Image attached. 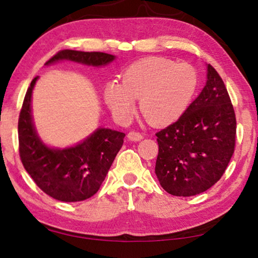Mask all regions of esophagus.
Wrapping results in <instances>:
<instances>
[{
	"instance_id": "1",
	"label": "esophagus",
	"mask_w": 258,
	"mask_h": 258,
	"mask_svg": "<svg viewBox=\"0 0 258 258\" xmlns=\"http://www.w3.org/2000/svg\"><path fill=\"white\" fill-rule=\"evenodd\" d=\"M128 139L130 140V141H141L143 139V135L141 133H139V132H130L129 134H128Z\"/></svg>"
}]
</instances>
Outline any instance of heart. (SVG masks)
Wrapping results in <instances>:
<instances>
[{"mask_svg": "<svg viewBox=\"0 0 258 258\" xmlns=\"http://www.w3.org/2000/svg\"><path fill=\"white\" fill-rule=\"evenodd\" d=\"M200 77L189 63H176L161 56L136 59L121 73V82L104 86L103 97L109 109L119 119H129L140 109L151 124L165 125L177 121L189 108Z\"/></svg>", "mask_w": 258, "mask_h": 258, "instance_id": "heart-1", "label": "heart"}]
</instances>
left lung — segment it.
<instances>
[{
  "label": "left lung",
  "mask_w": 258,
  "mask_h": 258,
  "mask_svg": "<svg viewBox=\"0 0 258 258\" xmlns=\"http://www.w3.org/2000/svg\"><path fill=\"white\" fill-rule=\"evenodd\" d=\"M160 184L174 196H194L224 174L235 151L236 116L223 80L208 64L207 83L177 121L156 134Z\"/></svg>",
  "instance_id": "left-lung-1"
}]
</instances>
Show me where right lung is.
Listing matches in <instances>:
<instances>
[{"label":"right lung","instance_id":"obj_1","mask_svg":"<svg viewBox=\"0 0 258 258\" xmlns=\"http://www.w3.org/2000/svg\"><path fill=\"white\" fill-rule=\"evenodd\" d=\"M68 59L101 67L112 62L114 55L100 51L59 50L45 64ZM38 79L31 81L19 117V151L22 164L34 182L52 199L79 202L95 195L104 181L125 134L98 128L83 142L66 149L49 148L40 140L31 117V93Z\"/></svg>","mask_w":258,"mask_h":258}]
</instances>
